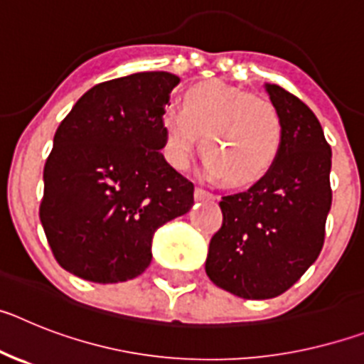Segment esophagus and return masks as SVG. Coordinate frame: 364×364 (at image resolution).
Listing matches in <instances>:
<instances>
[{
    "instance_id": "obj_1",
    "label": "esophagus",
    "mask_w": 364,
    "mask_h": 364,
    "mask_svg": "<svg viewBox=\"0 0 364 364\" xmlns=\"http://www.w3.org/2000/svg\"><path fill=\"white\" fill-rule=\"evenodd\" d=\"M195 198H197V200H215V195L213 193H210V191H205L204 188H197L195 189Z\"/></svg>"
}]
</instances>
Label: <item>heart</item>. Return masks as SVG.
<instances>
[{"label":"heart","instance_id":"obj_1","mask_svg":"<svg viewBox=\"0 0 364 364\" xmlns=\"http://www.w3.org/2000/svg\"><path fill=\"white\" fill-rule=\"evenodd\" d=\"M162 129L169 166L188 169L202 134L208 171L231 186L259 182L279 159L284 138L281 112L269 100L217 80L189 87L182 111H167Z\"/></svg>","mask_w":364,"mask_h":364}]
</instances>
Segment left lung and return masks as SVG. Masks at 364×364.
<instances>
[{"label": "left lung", "instance_id": "left-lung-1", "mask_svg": "<svg viewBox=\"0 0 364 364\" xmlns=\"http://www.w3.org/2000/svg\"><path fill=\"white\" fill-rule=\"evenodd\" d=\"M284 125L273 167L246 191L220 200L222 226L211 237L205 273L242 299H272L302 277L324 244L332 205V149L304 102L266 83Z\"/></svg>", "mask_w": 364, "mask_h": 364}]
</instances>
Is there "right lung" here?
Listing matches in <instances>:
<instances>
[{"label": "right lung", "mask_w": 364, "mask_h": 364, "mask_svg": "<svg viewBox=\"0 0 364 364\" xmlns=\"http://www.w3.org/2000/svg\"><path fill=\"white\" fill-rule=\"evenodd\" d=\"M178 82L153 70L98 83L58 125L40 220L58 264L76 277H138L151 264L154 231L191 210L195 186L160 153Z\"/></svg>", "instance_id": "1"}]
</instances>
